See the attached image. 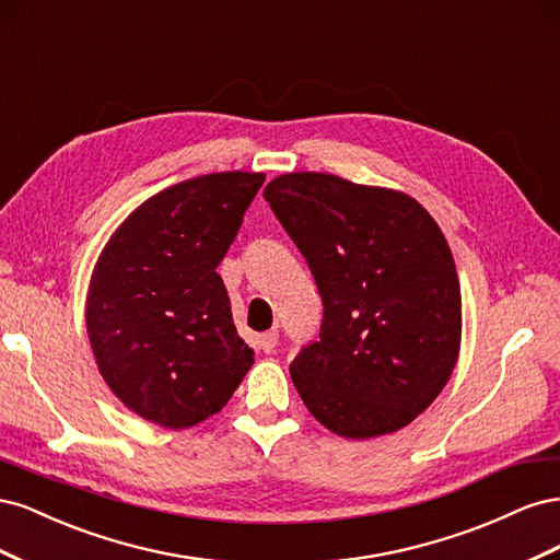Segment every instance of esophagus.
I'll return each mask as SVG.
<instances>
[{"mask_svg":"<svg viewBox=\"0 0 560 560\" xmlns=\"http://www.w3.org/2000/svg\"><path fill=\"white\" fill-rule=\"evenodd\" d=\"M276 346H278V331H276V329H270V331H266V334L259 336V348H261L266 354L273 352Z\"/></svg>","mask_w":560,"mask_h":560,"instance_id":"obj_1","label":"esophagus"}]
</instances>
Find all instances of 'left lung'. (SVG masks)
Instances as JSON below:
<instances>
[{"instance_id": "8db88e82", "label": "left lung", "mask_w": 560, "mask_h": 560, "mask_svg": "<svg viewBox=\"0 0 560 560\" xmlns=\"http://www.w3.org/2000/svg\"><path fill=\"white\" fill-rule=\"evenodd\" d=\"M264 198L325 306L317 341L290 364L303 404L346 439L406 428L460 352V282L442 229L411 196L325 173L280 175Z\"/></svg>"}]
</instances>
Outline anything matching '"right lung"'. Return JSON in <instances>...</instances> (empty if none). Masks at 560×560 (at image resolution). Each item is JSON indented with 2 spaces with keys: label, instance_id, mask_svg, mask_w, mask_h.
<instances>
[{
  "label": "right lung",
  "instance_id": "right-lung-1",
  "mask_svg": "<svg viewBox=\"0 0 560 560\" xmlns=\"http://www.w3.org/2000/svg\"><path fill=\"white\" fill-rule=\"evenodd\" d=\"M264 179L233 171L179 182L144 200L100 254L89 341L112 393L144 420L196 425L222 411L254 362L217 266Z\"/></svg>",
  "mask_w": 560,
  "mask_h": 560
}]
</instances>
